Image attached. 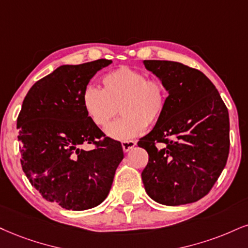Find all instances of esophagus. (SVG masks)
I'll use <instances>...</instances> for the list:
<instances>
[{"label": "esophagus", "mask_w": 248, "mask_h": 248, "mask_svg": "<svg viewBox=\"0 0 248 248\" xmlns=\"http://www.w3.org/2000/svg\"><path fill=\"white\" fill-rule=\"evenodd\" d=\"M134 146H136V141H133V140H129V141H123L122 142V148H123V151L125 153H127L129 151H131Z\"/></svg>", "instance_id": "esophagus-1"}]
</instances>
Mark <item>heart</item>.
<instances>
[{"instance_id": "1", "label": "heart", "mask_w": 248, "mask_h": 248, "mask_svg": "<svg viewBox=\"0 0 248 248\" xmlns=\"http://www.w3.org/2000/svg\"><path fill=\"white\" fill-rule=\"evenodd\" d=\"M102 90L87 86L82 92V108L96 126L106 127L109 138L129 141L141 134L147 124L156 123L167 108L168 91L160 79H147L139 70L121 66L102 78Z\"/></svg>"}]
</instances>
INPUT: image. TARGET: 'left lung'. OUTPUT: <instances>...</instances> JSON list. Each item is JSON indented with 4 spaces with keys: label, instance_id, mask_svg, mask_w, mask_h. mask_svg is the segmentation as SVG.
I'll return each mask as SVG.
<instances>
[{
    "label": "left lung",
    "instance_id": "obj_1",
    "mask_svg": "<svg viewBox=\"0 0 248 248\" xmlns=\"http://www.w3.org/2000/svg\"><path fill=\"white\" fill-rule=\"evenodd\" d=\"M168 91L167 108L139 140L148 153L141 178L153 200L192 203L208 194L224 169L230 148L229 112L202 72L171 61H143Z\"/></svg>",
    "mask_w": 248,
    "mask_h": 248
}]
</instances>
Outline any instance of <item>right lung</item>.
I'll return each instance as SVG.
<instances>
[{
	"label": "right lung",
	"mask_w": 248,
	"mask_h": 248,
	"mask_svg": "<svg viewBox=\"0 0 248 248\" xmlns=\"http://www.w3.org/2000/svg\"><path fill=\"white\" fill-rule=\"evenodd\" d=\"M101 59L61 65L36 81L23 101L17 119L21 168L47 201L62 208L86 210L108 195L123 160L121 142L103 136L82 108L81 95L99 70L111 64ZM95 143L92 151L82 144Z\"/></svg>",
	"instance_id": "1"
}]
</instances>
